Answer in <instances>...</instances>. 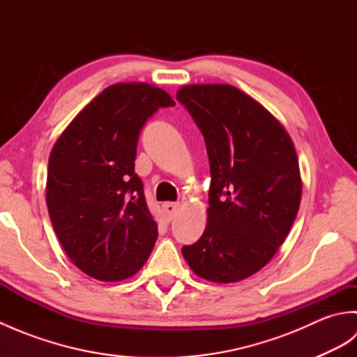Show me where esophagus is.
Here are the masks:
<instances>
[{
    "label": "esophagus",
    "instance_id": "esophagus-1",
    "mask_svg": "<svg viewBox=\"0 0 357 357\" xmlns=\"http://www.w3.org/2000/svg\"><path fill=\"white\" fill-rule=\"evenodd\" d=\"M178 208H179V204H176V202H165V204H162V211H164L167 221H172L173 216L176 215Z\"/></svg>",
    "mask_w": 357,
    "mask_h": 357
}]
</instances>
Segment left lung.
<instances>
[{"mask_svg":"<svg viewBox=\"0 0 357 357\" xmlns=\"http://www.w3.org/2000/svg\"><path fill=\"white\" fill-rule=\"evenodd\" d=\"M176 100L204 136L211 176L207 227L183 255L198 276L238 282L275 256L298 215L294 146L267 109L233 86H185Z\"/></svg>","mask_w":357,"mask_h":357,"instance_id":"8db88e82","label":"left lung"}]
</instances>
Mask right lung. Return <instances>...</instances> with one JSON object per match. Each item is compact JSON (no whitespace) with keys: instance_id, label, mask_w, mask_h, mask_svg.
<instances>
[{"instance_id":"right-lung-1","label":"right lung","mask_w":357,"mask_h":357,"mask_svg":"<svg viewBox=\"0 0 357 357\" xmlns=\"http://www.w3.org/2000/svg\"><path fill=\"white\" fill-rule=\"evenodd\" d=\"M174 101L146 82H121L79 112L52 149L49 216L70 261L100 280L135 275L151 253L158 225L135 173L142 127Z\"/></svg>"}]
</instances>
